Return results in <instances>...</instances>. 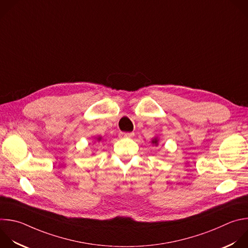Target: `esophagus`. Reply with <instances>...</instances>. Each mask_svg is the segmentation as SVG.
I'll return each instance as SVG.
<instances>
[{"label":"esophagus","instance_id":"esophagus-1","mask_svg":"<svg viewBox=\"0 0 248 248\" xmlns=\"http://www.w3.org/2000/svg\"><path fill=\"white\" fill-rule=\"evenodd\" d=\"M119 136L121 138H132L134 136L133 132H120Z\"/></svg>","mask_w":248,"mask_h":248}]
</instances>
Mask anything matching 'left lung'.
I'll list each match as a JSON object with an SVG mask.
<instances>
[{
	"label": "left lung",
	"instance_id": "8db88e82",
	"mask_svg": "<svg viewBox=\"0 0 248 248\" xmlns=\"http://www.w3.org/2000/svg\"><path fill=\"white\" fill-rule=\"evenodd\" d=\"M158 141H159V138H158V136H155L152 140H151V143H152V145L153 146H158Z\"/></svg>",
	"mask_w": 248,
	"mask_h": 248
}]
</instances>
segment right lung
Masks as SVG:
<instances>
[{
  "mask_svg": "<svg viewBox=\"0 0 248 248\" xmlns=\"http://www.w3.org/2000/svg\"><path fill=\"white\" fill-rule=\"evenodd\" d=\"M95 140H96L97 142H101V140H102V136H97V137H95Z\"/></svg>",
  "mask_w": 248,
  "mask_h": 248,
  "instance_id": "1",
  "label": "right lung"
}]
</instances>
